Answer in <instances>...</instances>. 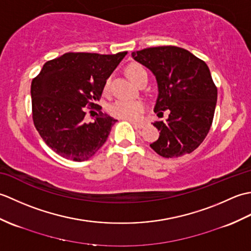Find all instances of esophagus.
<instances>
[{
  "label": "esophagus",
  "instance_id": "1",
  "mask_svg": "<svg viewBox=\"0 0 251 251\" xmlns=\"http://www.w3.org/2000/svg\"><path fill=\"white\" fill-rule=\"evenodd\" d=\"M130 123L132 124V126L136 127V128H142V127L145 126V124H143V123H136V122H130Z\"/></svg>",
  "mask_w": 251,
  "mask_h": 251
}]
</instances>
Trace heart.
Masks as SVG:
<instances>
[{
    "label": "heart",
    "mask_w": 251,
    "mask_h": 251,
    "mask_svg": "<svg viewBox=\"0 0 251 251\" xmlns=\"http://www.w3.org/2000/svg\"><path fill=\"white\" fill-rule=\"evenodd\" d=\"M142 73L147 72L139 65H132L127 69V74L134 83ZM143 110H145V104L138 100H116L110 106V113L112 115L126 121H138L143 113Z\"/></svg>",
    "instance_id": "heart-1"
}]
</instances>
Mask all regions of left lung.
Wrapping results in <instances>:
<instances>
[{"instance_id":"left-lung-1","label":"left lung","mask_w":251,"mask_h":251,"mask_svg":"<svg viewBox=\"0 0 251 251\" xmlns=\"http://www.w3.org/2000/svg\"><path fill=\"white\" fill-rule=\"evenodd\" d=\"M131 57L155 76L158 94L154 112L158 117L163 111L169 112L166 121L153 123L159 137L150 147L167 158L193 152L210 129L217 104L209 68L177 46L150 47L131 52Z\"/></svg>"}]
</instances>
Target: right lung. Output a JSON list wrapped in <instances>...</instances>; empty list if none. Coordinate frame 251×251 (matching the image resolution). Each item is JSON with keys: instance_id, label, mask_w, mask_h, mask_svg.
<instances>
[{"instance_id": "add662e5", "label": "right lung", "mask_w": 251, "mask_h": 251, "mask_svg": "<svg viewBox=\"0 0 251 251\" xmlns=\"http://www.w3.org/2000/svg\"><path fill=\"white\" fill-rule=\"evenodd\" d=\"M126 55L127 51L67 52L43 66L31 84L32 116L36 130L52 151L82 162L104 145L117 120L102 113L94 102ZM86 105L100 110L92 123L84 122Z\"/></svg>"}]
</instances>
